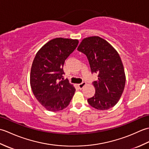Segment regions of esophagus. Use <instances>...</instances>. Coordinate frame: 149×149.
Returning a JSON list of instances; mask_svg holds the SVG:
<instances>
[{
	"label": "esophagus",
	"mask_w": 149,
	"mask_h": 149,
	"mask_svg": "<svg viewBox=\"0 0 149 149\" xmlns=\"http://www.w3.org/2000/svg\"><path fill=\"white\" fill-rule=\"evenodd\" d=\"M86 84V82H83V83H81V84H78V87L80 89H82V88H83V87H84Z\"/></svg>",
	"instance_id": "obj_1"
}]
</instances>
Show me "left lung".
Segmentation results:
<instances>
[{"mask_svg": "<svg viewBox=\"0 0 149 149\" xmlns=\"http://www.w3.org/2000/svg\"><path fill=\"white\" fill-rule=\"evenodd\" d=\"M77 50L87 56L91 72L98 74V80L93 83L95 93L88 99V103L102 111L115 106L125 84L124 68L118 52L99 36L85 38Z\"/></svg>", "mask_w": 149, "mask_h": 149, "instance_id": "obj_1", "label": "left lung"}]
</instances>
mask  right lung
I'll use <instances>...</instances> for the list:
<instances>
[{"label": "right lung", "instance_id": "add662e5", "mask_svg": "<svg viewBox=\"0 0 149 149\" xmlns=\"http://www.w3.org/2000/svg\"><path fill=\"white\" fill-rule=\"evenodd\" d=\"M78 40L63 38L50 40L34 57L31 69L30 84L38 101L50 111L66 108L75 93V88L63 79L65 59L76 49Z\"/></svg>", "mask_w": 149, "mask_h": 149}]
</instances>
